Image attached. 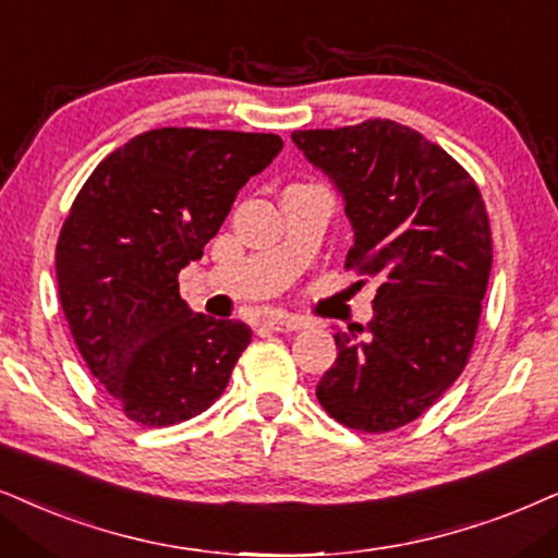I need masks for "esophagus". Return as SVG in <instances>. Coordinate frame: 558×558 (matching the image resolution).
I'll return each instance as SVG.
<instances>
[{"instance_id": "obj_1", "label": "esophagus", "mask_w": 558, "mask_h": 558, "mask_svg": "<svg viewBox=\"0 0 558 558\" xmlns=\"http://www.w3.org/2000/svg\"><path fill=\"white\" fill-rule=\"evenodd\" d=\"M308 319H303V316H291V314H272L265 319V327L272 329V331H295V329H303L308 327Z\"/></svg>"}]
</instances>
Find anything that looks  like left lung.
<instances>
[{
	"label": "left lung",
	"instance_id": "8db88e82",
	"mask_svg": "<svg viewBox=\"0 0 558 558\" xmlns=\"http://www.w3.org/2000/svg\"><path fill=\"white\" fill-rule=\"evenodd\" d=\"M342 195L344 267L378 278L365 340L335 331L337 361L316 386L329 417L361 433L417 420L469 363L492 270L482 193L458 161L393 121L293 131Z\"/></svg>",
	"mask_w": 558,
	"mask_h": 558
}]
</instances>
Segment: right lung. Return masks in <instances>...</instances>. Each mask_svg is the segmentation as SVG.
I'll return each instance as SVG.
<instances>
[{
  "label": "right lung",
  "mask_w": 558,
  "mask_h": 558,
  "mask_svg": "<svg viewBox=\"0 0 558 558\" xmlns=\"http://www.w3.org/2000/svg\"><path fill=\"white\" fill-rule=\"evenodd\" d=\"M280 149L275 133L146 131L76 195L56 244L61 308L92 376L138 425H178L227 389L252 329L195 314L178 275Z\"/></svg>",
  "instance_id": "add662e5"
}]
</instances>
